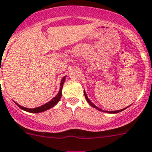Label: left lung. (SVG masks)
<instances>
[{"label": "left lung", "mask_w": 152, "mask_h": 152, "mask_svg": "<svg viewBox=\"0 0 152 152\" xmlns=\"http://www.w3.org/2000/svg\"><path fill=\"white\" fill-rule=\"evenodd\" d=\"M84 95H85V98H86V101H87L88 103H89V104H90V105L91 106V107H93L95 108V109L98 110H100V111H102V112H106V113H119V112L123 111V110H125V109H127V107H126V108H124V109L119 110H113V111H107V110H101V109H100V108H98L97 107H96V106L95 105V104H93V103H92V102L90 101V99L88 98L87 95H86V92H85V90H84Z\"/></svg>", "instance_id": "8db88e82"}]
</instances>
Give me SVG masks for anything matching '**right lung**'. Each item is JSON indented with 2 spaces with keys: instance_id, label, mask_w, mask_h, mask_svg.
Segmentation results:
<instances>
[{
  "instance_id": "1",
  "label": "right lung",
  "mask_w": 152,
  "mask_h": 152,
  "mask_svg": "<svg viewBox=\"0 0 152 152\" xmlns=\"http://www.w3.org/2000/svg\"><path fill=\"white\" fill-rule=\"evenodd\" d=\"M66 76H64V77L62 79V80H61L60 89H59V91H58V93L57 94V95L54 98H52L50 101L48 102V103H46V104H43V105H42L41 107H38L32 108V109H31V108L24 107H22V106L19 105V104H17V103H15V104H17V105L19 107L21 108V110H25V111L29 112V113H41V112H44V111H45V110H47L53 107L56 105V104H58V102L60 100L61 96H62V86H63V84H64L65 80H66Z\"/></svg>"
}]
</instances>
